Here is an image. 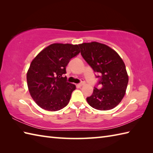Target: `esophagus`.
<instances>
[{"instance_id":"34e87169","label":"esophagus","mask_w":153,"mask_h":153,"mask_svg":"<svg viewBox=\"0 0 153 153\" xmlns=\"http://www.w3.org/2000/svg\"><path fill=\"white\" fill-rule=\"evenodd\" d=\"M85 81H84V80H82V82H81V83H79V84H78V85L79 86V87H81V86H82V85H84V84H85Z\"/></svg>"}]
</instances>
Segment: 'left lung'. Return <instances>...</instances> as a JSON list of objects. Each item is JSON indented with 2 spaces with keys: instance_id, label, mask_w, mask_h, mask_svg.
I'll return each instance as SVG.
<instances>
[{
  "instance_id": "8db88e82",
  "label": "left lung",
  "mask_w": 153,
  "mask_h": 153,
  "mask_svg": "<svg viewBox=\"0 0 153 153\" xmlns=\"http://www.w3.org/2000/svg\"><path fill=\"white\" fill-rule=\"evenodd\" d=\"M81 54L99 75L93 94L87 101L93 108L108 110L116 107L124 97L128 83L125 64L115 51L106 45L91 42L79 45ZM101 87L99 89L97 86Z\"/></svg>"
}]
</instances>
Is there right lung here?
<instances>
[{
    "mask_svg": "<svg viewBox=\"0 0 153 153\" xmlns=\"http://www.w3.org/2000/svg\"><path fill=\"white\" fill-rule=\"evenodd\" d=\"M80 53L79 45L54 43L40 52L27 74L29 91L38 106L48 111L62 109L76 85L67 82L66 67Z\"/></svg>",
    "mask_w": 153,
    "mask_h": 153,
    "instance_id": "right-lung-1",
    "label": "right lung"
}]
</instances>
